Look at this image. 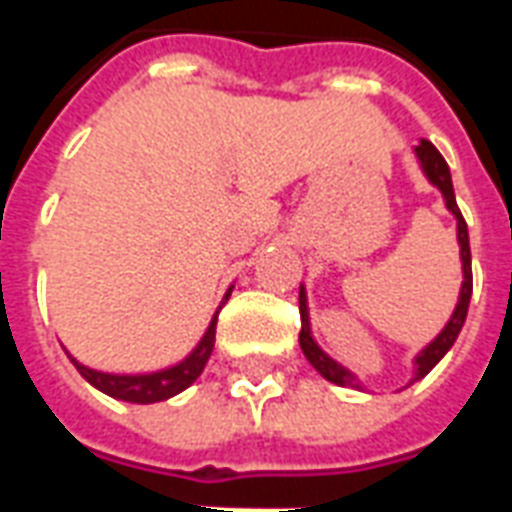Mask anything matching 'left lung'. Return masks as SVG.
<instances>
[{
  "instance_id": "left-lung-1",
  "label": "left lung",
  "mask_w": 512,
  "mask_h": 512,
  "mask_svg": "<svg viewBox=\"0 0 512 512\" xmlns=\"http://www.w3.org/2000/svg\"><path fill=\"white\" fill-rule=\"evenodd\" d=\"M417 158L422 169H425V175L428 180L436 186V189L444 194V202H447V208L450 213L458 219V244H461V260H463V285H461V299H458V307L452 312V318L447 321V326L441 329V334L428 345V348H422L417 356V373H414V381H419L422 376H428L433 367L439 365V359L452 348V343L458 340V334H461V326L466 321V312H469V299H472V252H469V230H466V222H463L461 211H458V202H455V191H452V178H450V167H447V161L441 156L436 147L430 145L428 139H422L417 147ZM299 312H301V334H299V343L304 356L310 359V365L321 373L326 381H332L337 386H359L354 373H348L343 365H337L332 356H326L315 345L310 334V318H307V296H304V290L299 293Z\"/></svg>"
}]
</instances>
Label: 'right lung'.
<instances>
[{
	"instance_id": "right-lung-1",
	"label": "right lung",
	"mask_w": 512,
	"mask_h": 512,
	"mask_svg": "<svg viewBox=\"0 0 512 512\" xmlns=\"http://www.w3.org/2000/svg\"><path fill=\"white\" fill-rule=\"evenodd\" d=\"M230 290H227L224 301L230 299ZM219 310H222V307H219ZM216 315H219V312H216ZM216 315H213L208 332L202 334L200 345H197L180 365L158 370V373H145V376H115V373H101V370H90V367L79 365L73 356L71 362L95 389H101V392H106L109 397L128 400V403H158V400H167V397L178 395V392H183L186 386H191L200 378V373L205 370V365H208V359H211L213 340H216Z\"/></svg>"
}]
</instances>
